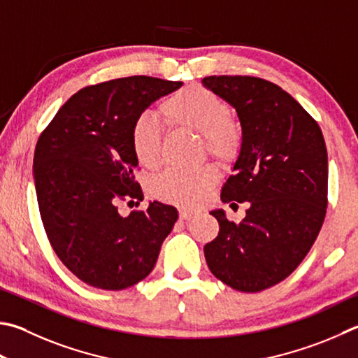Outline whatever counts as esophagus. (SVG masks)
I'll list each match as a JSON object with an SVG mask.
<instances>
[{"instance_id":"34e87169","label":"esophagus","mask_w":358,"mask_h":358,"mask_svg":"<svg viewBox=\"0 0 358 358\" xmlns=\"http://www.w3.org/2000/svg\"><path fill=\"white\" fill-rule=\"evenodd\" d=\"M196 216V213L189 210H180V219L181 220H189L191 217Z\"/></svg>"}]
</instances>
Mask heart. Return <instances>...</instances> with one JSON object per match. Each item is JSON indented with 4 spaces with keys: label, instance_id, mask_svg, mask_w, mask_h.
Here are the masks:
<instances>
[{
    "label": "heart",
    "instance_id": "1",
    "mask_svg": "<svg viewBox=\"0 0 358 358\" xmlns=\"http://www.w3.org/2000/svg\"><path fill=\"white\" fill-rule=\"evenodd\" d=\"M159 114L172 128L200 133L205 150L219 161H233L243 144V129L231 117V108L222 96L203 86H186L161 101ZM136 158L145 167H155L161 158V133L152 119L139 115L129 131ZM217 181V171L201 164L191 171L169 169L153 181V194L162 201L180 206H197Z\"/></svg>",
    "mask_w": 358,
    "mask_h": 358
}]
</instances>
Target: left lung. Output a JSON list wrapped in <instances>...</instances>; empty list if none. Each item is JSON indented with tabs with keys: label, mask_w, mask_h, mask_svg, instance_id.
I'll use <instances>...</instances> for the list:
<instances>
[{
	"label": "left lung",
	"mask_w": 358,
	"mask_h": 358,
	"mask_svg": "<svg viewBox=\"0 0 358 358\" xmlns=\"http://www.w3.org/2000/svg\"><path fill=\"white\" fill-rule=\"evenodd\" d=\"M203 86L236 109L243 127L238 161L220 192L249 201L239 224L211 214L219 235L205 245L210 271L243 292L285 280L307 257L327 211V148L317 122L277 84L257 76H206Z\"/></svg>",
	"instance_id": "obj_1"
}]
</instances>
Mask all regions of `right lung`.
Returning a JSON list of instances; mask_svg holds the SVG:
<instances>
[{"instance_id": "obj_1", "label": "right lung", "mask_w": 358, "mask_h": 358, "mask_svg": "<svg viewBox=\"0 0 358 358\" xmlns=\"http://www.w3.org/2000/svg\"><path fill=\"white\" fill-rule=\"evenodd\" d=\"M181 81L128 76L78 90L38 136L34 185L57 258L94 288L120 291L150 274L178 213L153 201L127 217L120 201L144 200L134 180L133 122Z\"/></svg>"}]
</instances>
